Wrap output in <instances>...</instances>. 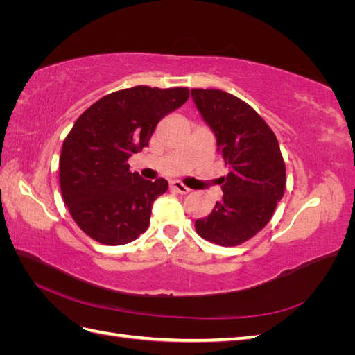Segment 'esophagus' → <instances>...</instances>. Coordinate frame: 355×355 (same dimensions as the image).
<instances>
[{
  "mask_svg": "<svg viewBox=\"0 0 355 355\" xmlns=\"http://www.w3.org/2000/svg\"><path fill=\"white\" fill-rule=\"evenodd\" d=\"M170 188L173 189L175 192H178V194H188V192L191 191V189H189L187 185H184V184H182V182H179V180L171 182Z\"/></svg>",
  "mask_w": 355,
  "mask_h": 355,
  "instance_id": "1",
  "label": "esophagus"
}]
</instances>
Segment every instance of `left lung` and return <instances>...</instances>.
Here are the masks:
<instances>
[{
    "label": "left lung",
    "mask_w": 355,
    "mask_h": 355,
    "mask_svg": "<svg viewBox=\"0 0 355 355\" xmlns=\"http://www.w3.org/2000/svg\"><path fill=\"white\" fill-rule=\"evenodd\" d=\"M192 99L216 136L223 163V197L207 218L196 220L200 237L239 245L271 220L286 189V164L271 127L249 103L216 89H192Z\"/></svg>",
    "instance_id": "8db88e82"
}]
</instances>
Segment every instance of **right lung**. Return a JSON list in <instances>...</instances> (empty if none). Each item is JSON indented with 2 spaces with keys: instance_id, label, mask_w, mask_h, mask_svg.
Wrapping results in <instances>:
<instances>
[{
  "instance_id": "obj_1",
  "label": "right lung",
  "mask_w": 355,
  "mask_h": 355,
  "mask_svg": "<svg viewBox=\"0 0 355 355\" xmlns=\"http://www.w3.org/2000/svg\"><path fill=\"white\" fill-rule=\"evenodd\" d=\"M188 98L187 87L136 85L103 96L78 116L62 145L59 182L63 201L85 235L121 245L148 230L153 202L168 184L132 173L127 159L148 146L161 118Z\"/></svg>"
}]
</instances>
